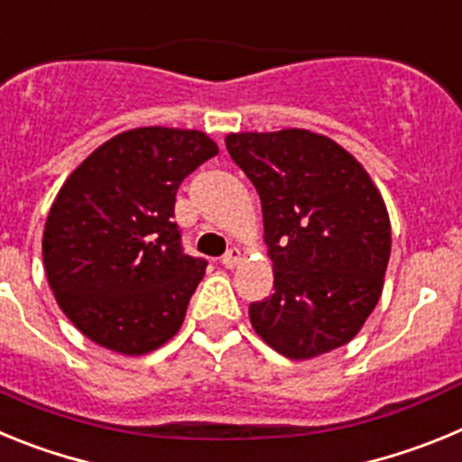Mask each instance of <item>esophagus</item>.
I'll list each match as a JSON object with an SVG mask.
<instances>
[{
	"mask_svg": "<svg viewBox=\"0 0 462 462\" xmlns=\"http://www.w3.org/2000/svg\"><path fill=\"white\" fill-rule=\"evenodd\" d=\"M240 259H243V254H240L238 247H231V250L226 252V254L222 256V266L226 268H236L240 263Z\"/></svg>",
	"mask_w": 462,
	"mask_h": 462,
	"instance_id": "esophagus-1",
	"label": "esophagus"
}]
</instances>
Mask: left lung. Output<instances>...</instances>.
Instances as JSON below:
<instances>
[{
    "label": "left lung",
    "instance_id": "left-lung-1",
    "mask_svg": "<svg viewBox=\"0 0 462 462\" xmlns=\"http://www.w3.org/2000/svg\"><path fill=\"white\" fill-rule=\"evenodd\" d=\"M256 187L275 291L250 305L261 340L303 361L346 345L377 305L391 222L368 171L308 129L228 134Z\"/></svg>",
    "mask_w": 462,
    "mask_h": 462
}]
</instances>
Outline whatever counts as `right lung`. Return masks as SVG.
<instances>
[{"label":"right lung","instance_id":"obj_1","mask_svg":"<svg viewBox=\"0 0 462 462\" xmlns=\"http://www.w3.org/2000/svg\"><path fill=\"white\" fill-rule=\"evenodd\" d=\"M217 154L194 129L117 134L73 171L43 228V266L71 324L126 356L180 330L208 261L182 252L175 194Z\"/></svg>","mask_w":462,"mask_h":462}]
</instances>
